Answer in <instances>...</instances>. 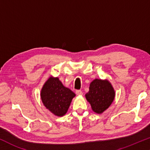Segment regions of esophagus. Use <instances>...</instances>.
I'll return each instance as SVG.
<instances>
[{
    "instance_id": "obj_1",
    "label": "esophagus",
    "mask_w": 150,
    "mask_h": 150,
    "mask_svg": "<svg viewBox=\"0 0 150 150\" xmlns=\"http://www.w3.org/2000/svg\"><path fill=\"white\" fill-rule=\"evenodd\" d=\"M76 94H77V95H82V94H83V92H82L81 90H76Z\"/></svg>"
}]
</instances>
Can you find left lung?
<instances>
[{
	"label": "left lung",
	"mask_w": 150,
	"mask_h": 150,
	"mask_svg": "<svg viewBox=\"0 0 150 150\" xmlns=\"http://www.w3.org/2000/svg\"><path fill=\"white\" fill-rule=\"evenodd\" d=\"M86 98L92 110L100 114L109 108L114 100L115 91L108 80L95 79L90 83Z\"/></svg>",
	"instance_id": "obj_1"
}]
</instances>
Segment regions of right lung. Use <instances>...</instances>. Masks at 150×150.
Returning a JSON list of instances; mask_svg holds the SVG:
<instances>
[{"label":"right lung","instance_id":"1","mask_svg":"<svg viewBox=\"0 0 150 150\" xmlns=\"http://www.w3.org/2000/svg\"><path fill=\"white\" fill-rule=\"evenodd\" d=\"M75 96L74 92L64 87L58 77H50L44 83L41 91L44 106L59 117L66 114Z\"/></svg>","mask_w":150,"mask_h":150}]
</instances>
